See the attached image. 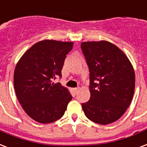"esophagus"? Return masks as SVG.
I'll return each instance as SVG.
<instances>
[{
	"label": "esophagus",
	"mask_w": 147,
	"mask_h": 147,
	"mask_svg": "<svg viewBox=\"0 0 147 147\" xmlns=\"http://www.w3.org/2000/svg\"><path fill=\"white\" fill-rule=\"evenodd\" d=\"M73 90H74V93H78V91L79 90V88H75V89H73Z\"/></svg>",
	"instance_id": "esophagus-1"
}]
</instances>
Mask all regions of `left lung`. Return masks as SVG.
<instances>
[{
  "mask_svg": "<svg viewBox=\"0 0 147 147\" xmlns=\"http://www.w3.org/2000/svg\"><path fill=\"white\" fill-rule=\"evenodd\" d=\"M90 69V99L82 107L90 121L115 122L125 114L134 95L135 71L120 48L106 40L81 43Z\"/></svg>",
  "mask_w": 147,
  "mask_h": 147,
  "instance_id": "obj_1",
  "label": "left lung"
}]
</instances>
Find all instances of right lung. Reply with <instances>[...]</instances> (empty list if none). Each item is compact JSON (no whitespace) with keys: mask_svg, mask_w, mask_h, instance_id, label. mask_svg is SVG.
<instances>
[{"mask_svg":"<svg viewBox=\"0 0 147 147\" xmlns=\"http://www.w3.org/2000/svg\"><path fill=\"white\" fill-rule=\"evenodd\" d=\"M73 42L44 40L33 44L17 63L14 86L25 112L37 122L52 123L62 117L72 96L53 79L61 76L66 55Z\"/></svg>","mask_w":147,"mask_h":147,"instance_id":"add662e5","label":"right lung"}]
</instances>
